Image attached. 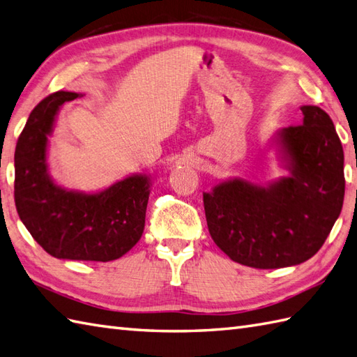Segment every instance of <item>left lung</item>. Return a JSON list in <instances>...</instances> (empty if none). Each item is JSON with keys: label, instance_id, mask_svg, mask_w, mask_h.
<instances>
[{"label": "left lung", "instance_id": "left-lung-1", "mask_svg": "<svg viewBox=\"0 0 357 357\" xmlns=\"http://www.w3.org/2000/svg\"><path fill=\"white\" fill-rule=\"evenodd\" d=\"M301 112L303 125L276 130L268 140L287 176L266 185L226 178L203 192L212 240L235 263L255 268L304 263L340 215L342 144L324 109L303 105Z\"/></svg>", "mask_w": 357, "mask_h": 357}]
</instances>
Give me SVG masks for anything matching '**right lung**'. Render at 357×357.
<instances>
[{
  "label": "right lung",
  "instance_id": "1",
  "mask_svg": "<svg viewBox=\"0 0 357 357\" xmlns=\"http://www.w3.org/2000/svg\"><path fill=\"white\" fill-rule=\"evenodd\" d=\"M81 93L58 91L39 102L15 149V204L22 225L59 259L113 261L140 240L153 177L131 174L94 192L58 185L49 171V139L61 107Z\"/></svg>",
  "mask_w": 357,
  "mask_h": 357
}]
</instances>
